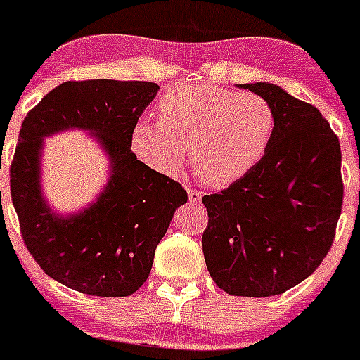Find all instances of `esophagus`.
Listing matches in <instances>:
<instances>
[{"instance_id":"obj_1","label":"esophagus","mask_w":360,"mask_h":360,"mask_svg":"<svg viewBox=\"0 0 360 360\" xmlns=\"http://www.w3.org/2000/svg\"><path fill=\"white\" fill-rule=\"evenodd\" d=\"M187 196H189L191 203H200L201 198H203V194H201L200 191H196V189H189V191H187Z\"/></svg>"}]
</instances>
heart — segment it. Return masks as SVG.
I'll return each mask as SVG.
<instances>
[{
  "label": "heart",
  "instance_id": "b5f03b06",
  "mask_svg": "<svg viewBox=\"0 0 360 360\" xmlns=\"http://www.w3.org/2000/svg\"><path fill=\"white\" fill-rule=\"evenodd\" d=\"M159 120H139L132 129L136 155L152 169L174 174L186 159L208 186L222 187L251 173L265 155L276 112L256 94L214 84L169 88L157 104Z\"/></svg>",
  "mask_w": 360,
  "mask_h": 360
}]
</instances>
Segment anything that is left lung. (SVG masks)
<instances>
[{
  "label": "left lung",
  "mask_w": 360,
  "mask_h": 360,
  "mask_svg": "<svg viewBox=\"0 0 360 360\" xmlns=\"http://www.w3.org/2000/svg\"><path fill=\"white\" fill-rule=\"evenodd\" d=\"M272 105L276 129L258 166L203 196V255L212 279L237 297H272L327 256L343 205L340 139L314 105L270 83L240 84Z\"/></svg>",
  "instance_id": "obj_1"
}]
</instances>
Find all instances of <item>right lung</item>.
<instances>
[{
    "instance_id": "right-lung-1",
    "label": "right lung",
    "mask_w": 360,
    "mask_h": 360,
    "mask_svg": "<svg viewBox=\"0 0 360 360\" xmlns=\"http://www.w3.org/2000/svg\"><path fill=\"white\" fill-rule=\"evenodd\" d=\"M159 86L146 81H67L24 118L10 164V194L24 245L61 285L95 297H129L150 276L182 186L138 160L131 134ZM67 128L90 130L110 157V182L95 204L61 218L43 200V138ZM1 198V193H0Z\"/></svg>"
}]
</instances>
